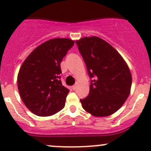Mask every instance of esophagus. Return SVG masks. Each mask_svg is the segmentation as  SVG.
<instances>
[{
	"instance_id": "esophagus-1",
	"label": "esophagus",
	"mask_w": 151,
	"mask_h": 151,
	"mask_svg": "<svg viewBox=\"0 0 151 151\" xmlns=\"http://www.w3.org/2000/svg\"><path fill=\"white\" fill-rule=\"evenodd\" d=\"M72 89L74 90V91H75L76 89H77V85H74L72 86Z\"/></svg>"
}]
</instances>
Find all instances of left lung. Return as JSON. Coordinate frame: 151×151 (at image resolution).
Wrapping results in <instances>:
<instances>
[{"label":"left lung","mask_w":151,"mask_h":151,"mask_svg":"<svg viewBox=\"0 0 151 151\" xmlns=\"http://www.w3.org/2000/svg\"><path fill=\"white\" fill-rule=\"evenodd\" d=\"M75 43L91 80L89 94L80 99L83 108L96 117L115 113L130 93L132 75L127 64L116 50L96 36Z\"/></svg>","instance_id":"8db88e82"}]
</instances>
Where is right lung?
I'll list each match as a JSON object with an SVG mask.
<instances>
[{"label": "right lung", "instance_id": "obj_1", "mask_svg": "<svg viewBox=\"0 0 151 151\" xmlns=\"http://www.w3.org/2000/svg\"><path fill=\"white\" fill-rule=\"evenodd\" d=\"M74 42L54 39L36 47L22 63L17 86L22 101L39 116L52 115L65 106L69 90L60 80V63Z\"/></svg>", "mask_w": 151, "mask_h": 151}]
</instances>
